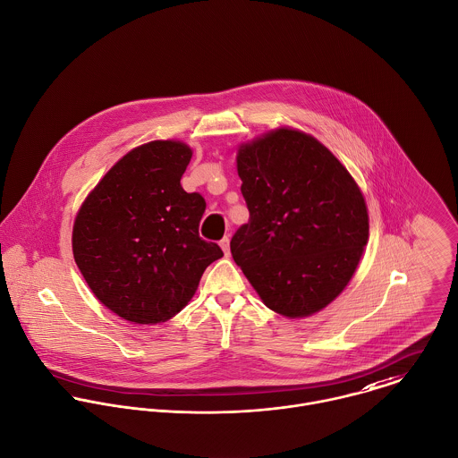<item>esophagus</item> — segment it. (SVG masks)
I'll return each instance as SVG.
<instances>
[{"label": "esophagus", "mask_w": 458, "mask_h": 458, "mask_svg": "<svg viewBox=\"0 0 458 458\" xmlns=\"http://www.w3.org/2000/svg\"><path fill=\"white\" fill-rule=\"evenodd\" d=\"M220 247H222V250L225 252V256L229 254V238L227 236H224L222 240H220Z\"/></svg>", "instance_id": "esophagus-1"}]
</instances>
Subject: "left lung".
Wrapping results in <instances>:
<instances>
[{"label":"left lung","mask_w":458,"mask_h":458,"mask_svg":"<svg viewBox=\"0 0 458 458\" xmlns=\"http://www.w3.org/2000/svg\"><path fill=\"white\" fill-rule=\"evenodd\" d=\"M250 218L231 254L263 302L288 318L330 304L368 243V209L348 174L316 139L277 130L238 151Z\"/></svg>","instance_id":"obj_1"}]
</instances>
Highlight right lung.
<instances>
[{
    "label": "right lung",
    "mask_w": 458,
    "mask_h": 458,
    "mask_svg": "<svg viewBox=\"0 0 458 458\" xmlns=\"http://www.w3.org/2000/svg\"><path fill=\"white\" fill-rule=\"evenodd\" d=\"M191 149L156 140L119 159L83 202L72 229L74 261L92 293L121 318L161 323L193 297L224 256L199 234L206 209L181 177Z\"/></svg>",
    "instance_id": "1"
}]
</instances>
